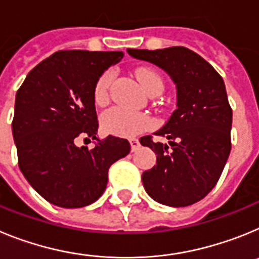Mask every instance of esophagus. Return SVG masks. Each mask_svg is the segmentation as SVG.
<instances>
[{"mask_svg":"<svg viewBox=\"0 0 259 259\" xmlns=\"http://www.w3.org/2000/svg\"><path fill=\"white\" fill-rule=\"evenodd\" d=\"M130 145H131V152H137V150L140 149V143H139V140H136V139H132V140H130Z\"/></svg>","mask_w":259,"mask_h":259,"instance_id":"esophagus-1","label":"esophagus"}]
</instances>
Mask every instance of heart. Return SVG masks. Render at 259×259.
<instances>
[{
	"label": "heart",
	"mask_w": 259,
	"mask_h": 259,
	"mask_svg": "<svg viewBox=\"0 0 259 259\" xmlns=\"http://www.w3.org/2000/svg\"><path fill=\"white\" fill-rule=\"evenodd\" d=\"M139 79L143 84L146 92H150L154 88L163 89V81L161 76L152 70L139 71ZM113 79V71H105L98 77L95 85V101L98 105H102L109 98V87ZM150 120L144 114L134 113L122 107H113L105 111L101 116V127L104 132L118 137H132L143 132L145 128L149 127Z\"/></svg>",
	"instance_id": "1"
}]
</instances>
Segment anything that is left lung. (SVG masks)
Returning a JSON list of instances; mask_svg holds the SVG:
<instances>
[{
	"instance_id": "1",
	"label": "left lung",
	"mask_w": 259,
	"mask_h": 259,
	"mask_svg": "<svg viewBox=\"0 0 259 259\" xmlns=\"http://www.w3.org/2000/svg\"><path fill=\"white\" fill-rule=\"evenodd\" d=\"M127 53L162 68L176 85V110L155 132L168 144L150 136L141 144L157 154V164L143 172L144 188L162 205L189 206L214 188L231 152L232 109L223 79L184 47Z\"/></svg>"
}]
</instances>
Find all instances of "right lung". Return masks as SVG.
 I'll list each match as a JSON object with an SVG mask.
<instances>
[{
	"instance_id": "obj_1",
	"label": "right lung",
	"mask_w": 259,
	"mask_h": 259,
	"mask_svg": "<svg viewBox=\"0 0 259 259\" xmlns=\"http://www.w3.org/2000/svg\"><path fill=\"white\" fill-rule=\"evenodd\" d=\"M123 52L59 50L27 75L15 96L13 136L19 168L41 197L59 207L101 197L107 171L130 153L124 139H98L95 85ZM85 137L95 148L74 144Z\"/></svg>"
}]
</instances>
